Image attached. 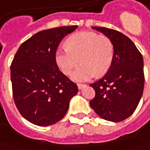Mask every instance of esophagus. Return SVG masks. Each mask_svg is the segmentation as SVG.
Instances as JSON below:
<instances>
[{
    "label": "esophagus",
    "mask_w": 150,
    "mask_h": 150,
    "mask_svg": "<svg viewBox=\"0 0 150 150\" xmlns=\"http://www.w3.org/2000/svg\"><path fill=\"white\" fill-rule=\"evenodd\" d=\"M86 86V85H85V84H77V87H78V89H79V90H81V89L84 88Z\"/></svg>",
    "instance_id": "1"
}]
</instances>
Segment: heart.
<instances>
[{
  "mask_svg": "<svg viewBox=\"0 0 150 150\" xmlns=\"http://www.w3.org/2000/svg\"><path fill=\"white\" fill-rule=\"evenodd\" d=\"M114 48L112 41L93 32H81L68 39L67 46H59L54 60L62 73H71L79 62L80 65L71 74L77 82L91 80L96 75H104L112 64Z\"/></svg>",
  "mask_w": 150,
  "mask_h": 150,
  "instance_id": "b5f03b06",
  "label": "heart"
}]
</instances>
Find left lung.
Masks as SVG:
<instances>
[{
    "mask_svg": "<svg viewBox=\"0 0 150 150\" xmlns=\"http://www.w3.org/2000/svg\"><path fill=\"white\" fill-rule=\"evenodd\" d=\"M92 28L112 41L114 53L107 73L90 85L96 91L90 105L103 119L122 122L135 112L143 95V57L132 40L120 32L102 27Z\"/></svg>",
    "mask_w": 150,
    "mask_h": 150,
    "instance_id": "8db88e82",
    "label": "left lung"
}]
</instances>
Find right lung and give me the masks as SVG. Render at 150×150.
<instances>
[{
	"label": "right lung",
	"instance_id": "right-lung-1",
	"mask_svg": "<svg viewBox=\"0 0 150 150\" xmlns=\"http://www.w3.org/2000/svg\"><path fill=\"white\" fill-rule=\"evenodd\" d=\"M77 26L43 30L22 44L10 66L14 103L25 119L47 127L61 120L77 85L59 69L54 53L63 38Z\"/></svg>",
	"mask_w": 150,
	"mask_h": 150
}]
</instances>
